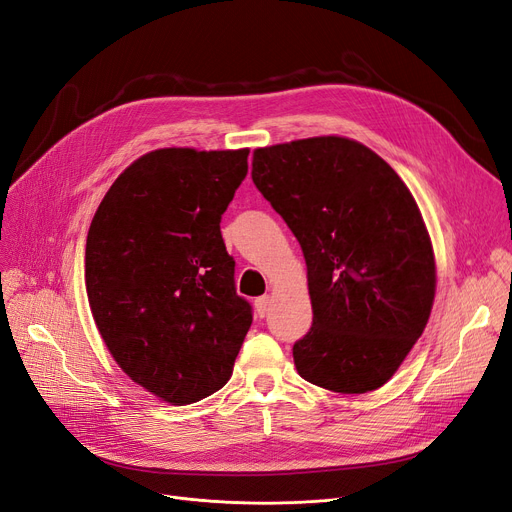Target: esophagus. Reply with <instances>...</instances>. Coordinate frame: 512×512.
<instances>
[{"mask_svg":"<svg viewBox=\"0 0 512 512\" xmlns=\"http://www.w3.org/2000/svg\"><path fill=\"white\" fill-rule=\"evenodd\" d=\"M270 305H272V299H270L268 295H263V297L255 299V311H257V316H259V318H265V316H268Z\"/></svg>","mask_w":512,"mask_h":512,"instance_id":"1","label":"esophagus"}]
</instances>
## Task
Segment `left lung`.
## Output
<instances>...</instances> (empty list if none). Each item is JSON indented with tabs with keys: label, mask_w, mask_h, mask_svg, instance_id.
Listing matches in <instances>:
<instances>
[{
	"label": "left lung",
	"mask_w": 512,
	"mask_h": 512,
	"mask_svg": "<svg viewBox=\"0 0 512 512\" xmlns=\"http://www.w3.org/2000/svg\"><path fill=\"white\" fill-rule=\"evenodd\" d=\"M251 175L307 263L314 322L293 345L297 372L337 393L383 387L435 299L431 238L408 186L339 136L257 148Z\"/></svg>",
	"instance_id": "left-lung-1"
}]
</instances>
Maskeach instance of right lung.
Segmentation results:
<instances>
[{
	"label": "right lung",
	"mask_w": 512,
	"mask_h": 512,
	"mask_svg": "<svg viewBox=\"0 0 512 512\" xmlns=\"http://www.w3.org/2000/svg\"><path fill=\"white\" fill-rule=\"evenodd\" d=\"M249 150L161 148L108 188L85 244L100 335L133 383L171 406L224 387L253 322L219 221Z\"/></svg>",
	"instance_id": "1"
}]
</instances>
